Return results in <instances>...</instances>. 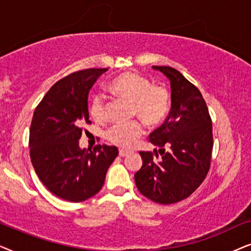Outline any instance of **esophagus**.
Returning a JSON list of instances; mask_svg holds the SVG:
<instances>
[{
	"mask_svg": "<svg viewBox=\"0 0 251 251\" xmlns=\"http://www.w3.org/2000/svg\"><path fill=\"white\" fill-rule=\"evenodd\" d=\"M128 151H126V150H122L120 149L119 150V156H122V157H125V156H127L128 155Z\"/></svg>",
	"mask_w": 251,
	"mask_h": 251,
	"instance_id": "obj_1",
	"label": "esophagus"
}]
</instances>
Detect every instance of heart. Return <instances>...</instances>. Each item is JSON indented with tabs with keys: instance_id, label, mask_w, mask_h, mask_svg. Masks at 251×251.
Here are the masks:
<instances>
[{
	"instance_id": "1",
	"label": "heart",
	"mask_w": 251,
	"mask_h": 251,
	"mask_svg": "<svg viewBox=\"0 0 251 251\" xmlns=\"http://www.w3.org/2000/svg\"><path fill=\"white\" fill-rule=\"evenodd\" d=\"M113 94L124 101L131 103L132 116L141 118L147 125H159L168 116L170 109V93L165 87L151 85L150 80L135 72L123 73L110 83ZM108 103L103 94L93 96L89 113L98 123L104 122L106 118ZM142 124L135 122L128 124H116L106 132V139L112 145L120 148H131L143 134Z\"/></svg>"
}]
</instances>
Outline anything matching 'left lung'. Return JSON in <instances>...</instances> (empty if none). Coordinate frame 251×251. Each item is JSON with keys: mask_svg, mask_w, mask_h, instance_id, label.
I'll return each mask as SVG.
<instances>
[{"mask_svg": "<svg viewBox=\"0 0 251 251\" xmlns=\"http://www.w3.org/2000/svg\"><path fill=\"white\" fill-rule=\"evenodd\" d=\"M152 68L171 82V111L164 124L149 135L150 142L160 149L140 151L143 164L134 178L147 199L172 204L192 195L208 175L213 148L212 122L198 87L171 66ZM164 146L170 147L169 152Z\"/></svg>", "mask_w": 251, "mask_h": 251, "instance_id": "obj_1", "label": "left lung"}]
</instances>
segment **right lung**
Here are the masks:
<instances>
[{"mask_svg":"<svg viewBox=\"0 0 251 251\" xmlns=\"http://www.w3.org/2000/svg\"><path fill=\"white\" fill-rule=\"evenodd\" d=\"M108 69H86L58 80L35 108L29 129V156L39 179L59 199L81 202L101 190L115 146L79 148L82 125L89 124L88 93Z\"/></svg>","mask_w":251,"mask_h":251,"instance_id":"1","label":"right lung"}]
</instances>
